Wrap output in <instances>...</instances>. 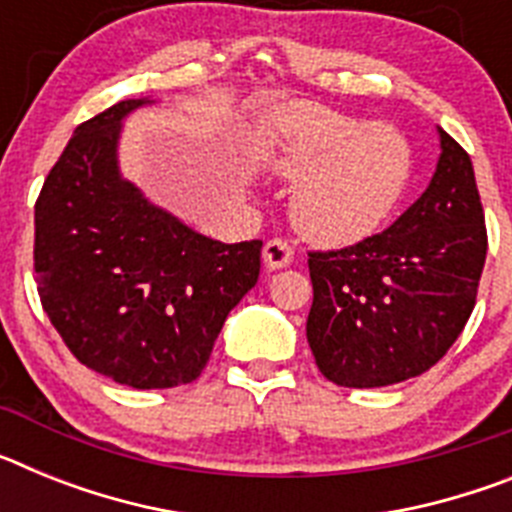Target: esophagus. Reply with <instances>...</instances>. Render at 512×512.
I'll list each match as a JSON object with an SVG mask.
<instances>
[{"instance_id":"1","label":"esophagus","mask_w":512,"mask_h":512,"mask_svg":"<svg viewBox=\"0 0 512 512\" xmlns=\"http://www.w3.org/2000/svg\"><path fill=\"white\" fill-rule=\"evenodd\" d=\"M292 259H295V251H292V246H289L287 241H282V238H271V241L264 246L266 269L271 271L284 269V266L292 264Z\"/></svg>"}]
</instances>
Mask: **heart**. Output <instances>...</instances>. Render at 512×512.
Returning <instances> with one entry per match:
<instances>
[{
  "label": "heart",
  "instance_id": "b5f03b06",
  "mask_svg": "<svg viewBox=\"0 0 512 512\" xmlns=\"http://www.w3.org/2000/svg\"><path fill=\"white\" fill-rule=\"evenodd\" d=\"M261 156L274 174L297 182L292 223L302 238L328 248L379 233L415 176V151L397 125L359 122L320 102L282 107Z\"/></svg>",
  "mask_w": 512,
  "mask_h": 512
}]
</instances>
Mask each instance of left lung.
Instances as JSON below:
<instances>
[{"label":"left lung","mask_w":512,"mask_h":512,"mask_svg":"<svg viewBox=\"0 0 512 512\" xmlns=\"http://www.w3.org/2000/svg\"><path fill=\"white\" fill-rule=\"evenodd\" d=\"M436 174L382 233L312 251L307 343L338 387H387L428 372L467 325L487 256L472 158L438 128Z\"/></svg>","instance_id":"1"}]
</instances>
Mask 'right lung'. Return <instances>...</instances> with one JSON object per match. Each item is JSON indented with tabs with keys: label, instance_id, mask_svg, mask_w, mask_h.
Wrapping results in <instances>:
<instances>
[{
	"label": "right lung",
	"instance_id": "1",
	"mask_svg": "<svg viewBox=\"0 0 512 512\" xmlns=\"http://www.w3.org/2000/svg\"><path fill=\"white\" fill-rule=\"evenodd\" d=\"M151 102L81 122L35 202L43 310L81 364L135 390L200 377L261 269V241H212L122 179V120Z\"/></svg>",
	"mask_w": 512,
	"mask_h": 512
}]
</instances>
